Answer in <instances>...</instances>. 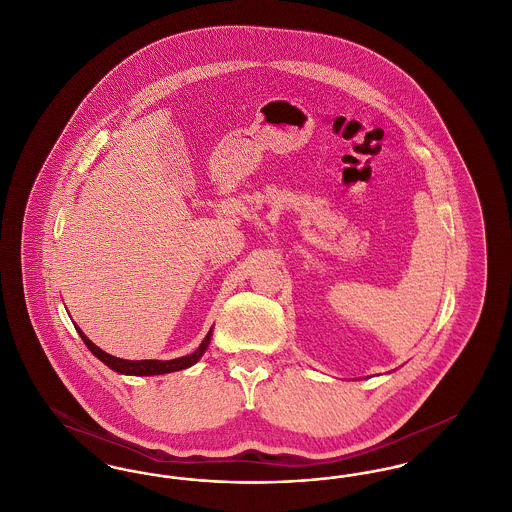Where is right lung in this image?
<instances>
[{
    "mask_svg": "<svg viewBox=\"0 0 512 512\" xmlns=\"http://www.w3.org/2000/svg\"><path fill=\"white\" fill-rule=\"evenodd\" d=\"M82 341L86 343V347L98 357L99 361H103L105 365L121 374H132V376H153V374H167V372H174V370H182V368H188V366L195 365L199 361V357L205 353L209 341H211V332L205 336V340L201 341V345L195 349L192 355H186V357H178V359H172V361H126V359H119V357H113L105 351H101L98 345H94L92 341L88 340L84 336V332L80 328H76Z\"/></svg>",
    "mask_w": 512,
    "mask_h": 512,
    "instance_id": "right-lung-1",
    "label": "right lung"
}]
</instances>
